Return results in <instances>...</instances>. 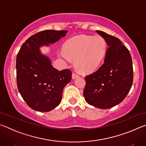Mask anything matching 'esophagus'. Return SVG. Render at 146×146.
<instances>
[{"instance_id": "34e87169", "label": "esophagus", "mask_w": 146, "mask_h": 146, "mask_svg": "<svg viewBox=\"0 0 146 146\" xmlns=\"http://www.w3.org/2000/svg\"><path fill=\"white\" fill-rule=\"evenodd\" d=\"M78 76V75H77V74L75 73H73V74H72V78L73 79H75L76 78H77Z\"/></svg>"}]
</instances>
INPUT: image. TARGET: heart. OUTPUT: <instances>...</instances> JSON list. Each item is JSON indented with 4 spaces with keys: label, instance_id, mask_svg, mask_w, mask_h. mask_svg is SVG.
I'll return each instance as SVG.
<instances>
[{
    "label": "heart",
    "instance_id": "obj_1",
    "mask_svg": "<svg viewBox=\"0 0 146 146\" xmlns=\"http://www.w3.org/2000/svg\"><path fill=\"white\" fill-rule=\"evenodd\" d=\"M107 43L100 36L80 35L71 38L64 44L59 53L61 58L70 62L75 59V66L82 72L96 70L106 55Z\"/></svg>",
    "mask_w": 146,
    "mask_h": 146
}]
</instances>
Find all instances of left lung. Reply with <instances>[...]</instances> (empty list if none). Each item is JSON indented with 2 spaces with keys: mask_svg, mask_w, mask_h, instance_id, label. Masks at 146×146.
I'll return each instance as SVG.
<instances>
[{
  "mask_svg": "<svg viewBox=\"0 0 146 146\" xmlns=\"http://www.w3.org/2000/svg\"><path fill=\"white\" fill-rule=\"evenodd\" d=\"M108 44L104 62L98 70L86 76L84 97L89 104L100 109L111 108L126 97L133 84L131 54L119 39L96 31Z\"/></svg>",
  "mask_w": 146,
  "mask_h": 146,
  "instance_id": "left-lung-1",
  "label": "left lung"
}]
</instances>
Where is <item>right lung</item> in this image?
I'll use <instances>...</instances> for the list:
<instances>
[{
  "label": "right lung",
  "instance_id": "1",
  "mask_svg": "<svg viewBox=\"0 0 146 146\" xmlns=\"http://www.w3.org/2000/svg\"><path fill=\"white\" fill-rule=\"evenodd\" d=\"M68 31L45 30L25 41L17 55V83L20 94L29 108L50 111L60 104L64 88L71 80L68 69L58 71L40 50L66 35Z\"/></svg>",
  "mask_w": 146,
  "mask_h": 146
}]
</instances>
